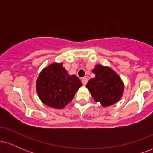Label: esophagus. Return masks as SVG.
Here are the masks:
<instances>
[{
    "mask_svg": "<svg viewBox=\"0 0 153 153\" xmlns=\"http://www.w3.org/2000/svg\"><path fill=\"white\" fill-rule=\"evenodd\" d=\"M81 81L82 82V84H83L84 85H86L87 82H88V79L86 78H82Z\"/></svg>",
    "mask_w": 153,
    "mask_h": 153,
    "instance_id": "esophagus-1",
    "label": "esophagus"
}]
</instances>
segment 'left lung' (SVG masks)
Segmentation results:
<instances>
[{"label": "left lung", "instance_id": "obj_1", "mask_svg": "<svg viewBox=\"0 0 153 153\" xmlns=\"http://www.w3.org/2000/svg\"><path fill=\"white\" fill-rule=\"evenodd\" d=\"M95 78L88 82L86 88L96 102L109 106L119 101L124 91V84L119 76L110 68L98 65L92 71Z\"/></svg>", "mask_w": 153, "mask_h": 153}]
</instances>
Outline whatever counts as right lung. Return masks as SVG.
<instances>
[{"mask_svg": "<svg viewBox=\"0 0 153 153\" xmlns=\"http://www.w3.org/2000/svg\"><path fill=\"white\" fill-rule=\"evenodd\" d=\"M81 86L80 79L76 75L68 74L62 63H53L45 68L36 81L39 99L47 106L54 108L65 106Z\"/></svg>", "mask_w": 153, "mask_h": 153, "instance_id": "right-lung-1", "label": "right lung"}]
</instances>
